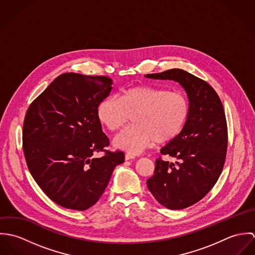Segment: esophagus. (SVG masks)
I'll return each mask as SVG.
<instances>
[{
  "instance_id": "esophagus-1",
  "label": "esophagus",
  "mask_w": 255,
  "mask_h": 255,
  "mask_svg": "<svg viewBox=\"0 0 255 255\" xmlns=\"http://www.w3.org/2000/svg\"><path fill=\"white\" fill-rule=\"evenodd\" d=\"M135 158V156L134 155H132V154H128V153H127L126 154V156H125V159L128 161V160H131V159H134Z\"/></svg>"
}]
</instances>
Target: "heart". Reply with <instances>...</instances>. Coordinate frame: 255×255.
I'll use <instances>...</instances> for the list:
<instances>
[{"label": "heart", "instance_id": "heart-1", "mask_svg": "<svg viewBox=\"0 0 255 255\" xmlns=\"http://www.w3.org/2000/svg\"><path fill=\"white\" fill-rule=\"evenodd\" d=\"M189 112V100L182 92L142 85L125 89L119 97L105 98L97 107V118L110 131H116L132 116L133 125L122 130L113 144L134 155L155 142L176 138Z\"/></svg>", "mask_w": 255, "mask_h": 255}]
</instances>
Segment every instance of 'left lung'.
<instances>
[{
  "instance_id": "left-lung-1",
  "label": "left lung",
  "mask_w": 255,
  "mask_h": 255,
  "mask_svg": "<svg viewBox=\"0 0 255 255\" xmlns=\"http://www.w3.org/2000/svg\"><path fill=\"white\" fill-rule=\"evenodd\" d=\"M153 79L179 82L187 94L190 112L181 133L161 148L176 159L156 160L147 187L155 199L172 210L183 209L202 199L222 173L228 147V128L222 102L206 81L180 69L146 74Z\"/></svg>"
}]
</instances>
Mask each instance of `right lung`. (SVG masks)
<instances>
[{"mask_svg": "<svg viewBox=\"0 0 255 255\" xmlns=\"http://www.w3.org/2000/svg\"><path fill=\"white\" fill-rule=\"evenodd\" d=\"M108 76L59 75L30 104L22 128L28 170L44 193L58 205L83 211L94 205L108 185L122 151L110 152L97 118L109 96ZM104 150L100 158L94 155Z\"/></svg>", "mask_w": 255, "mask_h": 255, "instance_id": "right-lung-1", "label": "right lung"}]
</instances>
